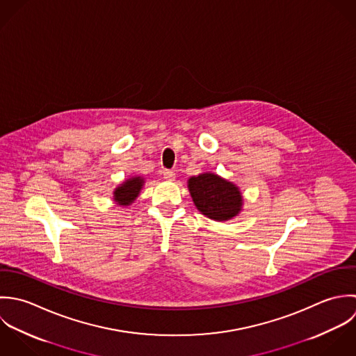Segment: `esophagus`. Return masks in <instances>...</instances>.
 Returning <instances> with one entry per match:
<instances>
[{
	"instance_id": "1",
	"label": "esophagus",
	"mask_w": 356,
	"mask_h": 356,
	"mask_svg": "<svg viewBox=\"0 0 356 356\" xmlns=\"http://www.w3.org/2000/svg\"><path fill=\"white\" fill-rule=\"evenodd\" d=\"M163 179L165 180H168V181H173L175 180V172H172V170H163Z\"/></svg>"
}]
</instances>
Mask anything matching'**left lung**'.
<instances>
[{"label": "left lung", "instance_id": "left-lung-1", "mask_svg": "<svg viewBox=\"0 0 356 356\" xmlns=\"http://www.w3.org/2000/svg\"><path fill=\"white\" fill-rule=\"evenodd\" d=\"M187 183L197 209L207 217L225 221L242 211L243 198L234 183L214 173L193 176Z\"/></svg>", "mask_w": 356, "mask_h": 356}]
</instances>
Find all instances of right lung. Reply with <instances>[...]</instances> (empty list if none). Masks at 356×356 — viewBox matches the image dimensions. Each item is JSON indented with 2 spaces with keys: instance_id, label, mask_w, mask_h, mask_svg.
<instances>
[{
  "instance_id": "right-lung-1",
  "label": "right lung",
  "mask_w": 356,
  "mask_h": 356,
  "mask_svg": "<svg viewBox=\"0 0 356 356\" xmlns=\"http://www.w3.org/2000/svg\"><path fill=\"white\" fill-rule=\"evenodd\" d=\"M144 184V179L140 176H135L128 179L127 181H124L121 186H118L114 190V201L120 205H131L138 195L140 194V190Z\"/></svg>"
}]
</instances>
